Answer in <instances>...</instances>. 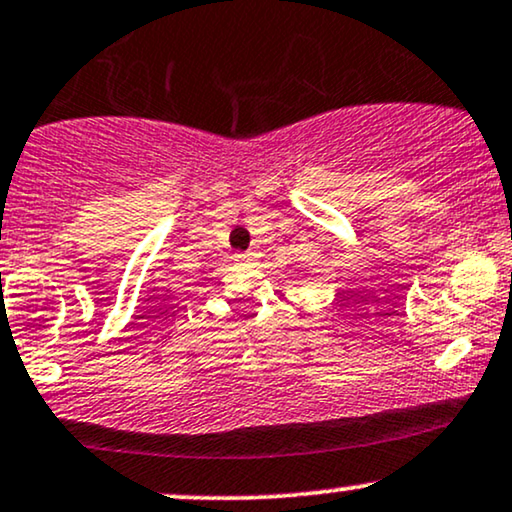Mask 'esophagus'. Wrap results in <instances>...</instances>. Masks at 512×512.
I'll use <instances>...</instances> for the list:
<instances>
[{
    "instance_id": "1",
    "label": "esophagus",
    "mask_w": 512,
    "mask_h": 512,
    "mask_svg": "<svg viewBox=\"0 0 512 512\" xmlns=\"http://www.w3.org/2000/svg\"><path fill=\"white\" fill-rule=\"evenodd\" d=\"M260 255H262L260 250H245V252H238L236 257L241 262H255V260H260Z\"/></svg>"
}]
</instances>
